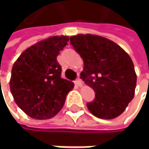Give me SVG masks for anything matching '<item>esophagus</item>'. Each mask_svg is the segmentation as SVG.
Instances as JSON below:
<instances>
[{
  "instance_id": "34e87169",
  "label": "esophagus",
  "mask_w": 149,
  "mask_h": 149,
  "mask_svg": "<svg viewBox=\"0 0 149 149\" xmlns=\"http://www.w3.org/2000/svg\"><path fill=\"white\" fill-rule=\"evenodd\" d=\"M75 84H76L77 86L81 87V86L83 85V83H82V81H81V79H80V78H77V79L75 81Z\"/></svg>"
}]
</instances>
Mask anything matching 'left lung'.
Masks as SVG:
<instances>
[{
  "label": "left lung",
  "instance_id": "obj_1",
  "mask_svg": "<svg viewBox=\"0 0 149 149\" xmlns=\"http://www.w3.org/2000/svg\"><path fill=\"white\" fill-rule=\"evenodd\" d=\"M70 40L84 60L80 77L96 94L87 104L88 109L102 119L119 116L134 96L137 77L131 58L120 45L102 36L77 34Z\"/></svg>",
  "mask_w": 149,
  "mask_h": 149
}]
</instances>
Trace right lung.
Wrapping results in <instances>:
<instances>
[{"label":"right lung","mask_w":149,"mask_h":149,"mask_svg":"<svg viewBox=\"0 0 149 149\" xmlns=\"http://www.w3.org/2000/svg\"><path fill=\"white\" fill-rule=\"evenodd\" d=\"M68 40L65 35L40 40L25 50L13 65L11 93L16 104L33 119L45 120L57 115L74 87L72 82L61 78L57 61Z\"/></svg>","instance_id":"obj_1"}]
</instances>
